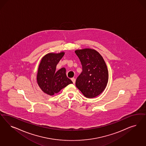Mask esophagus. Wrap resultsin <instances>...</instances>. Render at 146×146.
I'll use <instances>...</instances> for the list:
<instances>
[{
  "mask_svg": "<svg viewBox=\"0 0 146 146\" xmlns=\"http://www.w3.org/2000/svg\"><path fill=\"white\" fill-rule=\"evenodd\" d=\"M71 80L72 81V83H73L74 84L75 83L76 79L75 78H71Z\"/></svg>",
  "mask_w": 146,
  "mask_h": 146,
  "instance_id": "34e87169",
  "label": "esophagus"
}]
</instances>
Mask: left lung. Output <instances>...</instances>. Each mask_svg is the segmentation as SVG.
Wrapping results in <instances>:
<instances>
[{
    "label": "left lung",
    "mask_w": 146,
    "mask_h": 146,
    "mask_svg": "<svg viewBox=\"0 0 146 146\" xmlns=\"http://www.w3.org/2000/svg\"><path fill=\"white\" fill-rule=\"evenodd\" d=\"M82 66L76 86L85 97L92 98L103 92L108 80V70L103 57L96 50L85 48L75 50Z\"/></svg>",
    "instance_id": "1"
}]
</instances>
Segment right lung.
<instances>
[{"label": "right lung", "instance_id": "right-lung-1", "mask_svg": "<svg viewBox=\"0 0 146 146\" xmlns=\"http://www.w3.org/2000/svg\"><path fill=\"white\" fill-rule=\"evenodd\" d=\"M64 52L49 53L43 57L38 68L37 82L43 91L52 96L72 82L66 75V70L62 68L56 71L57 64L64 56Z\"/></svg>", "mask_w": 146, "mask_h": 146}]
</instances>
